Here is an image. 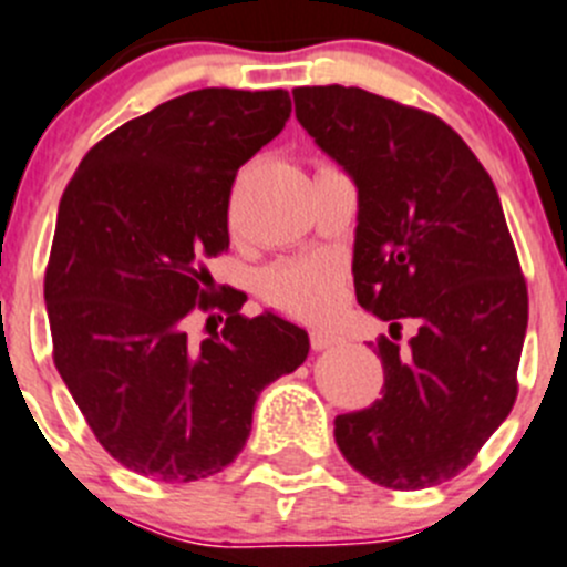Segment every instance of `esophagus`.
<instances>
[{
  "instance_id": "1",
  "label": "esophagus",
  "mask_w": 567,
  "mask_h": 567,
  "mask_svg": "<svg viewBox=\"0 0 567 567\" xmlns=\"http://www.w3.org/2000/svg\"><path fill=\"white\" fill-rule=\"evenodd\" d=\"M339 342H342V337H339L337 331H328V328H317V331H311V348L315 350H328Z\"/></svg>"
}]
</instances>
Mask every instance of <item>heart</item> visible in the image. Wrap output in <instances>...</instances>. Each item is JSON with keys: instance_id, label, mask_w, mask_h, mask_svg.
I'll return each instance as SVG.
<instances>
[{"instance_id": "1", "label": "heart", "mask_w": 567, "mask_h": 567, "mask_svg": "<svg viewBox=\"0 0 567 567\" xmlns=\"http://www.w3.org/2000/svg\"><path fill=\"white\" fill-rule=\"evenodd\" d=\"M342 269L333 258H295L280 261L264 275V295L269 303L295 317H320L339 295Z\"/></svg>"}]
</instances>
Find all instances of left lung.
<instances>
[{
  "mask_svg": "<svg viewBox=\"0 0 567 567\" xmlns=\"http://www.w3.org/2000/svg\"><path fill=\"white\" fill-rule=\"evenodd\" d=\"M309 136L359 188L355 298L370 315L419 326L381 337L384 395L339 414L344 460L390 489L465 471L512 412L529 292L498 192L440 116L344 85L295 89Z\"/></svg>",
  "mask_w": 567,
  "mask_h": 567,
  "instance_id": "left-lung-1",
  "label": "left lung"
}]
</instances>
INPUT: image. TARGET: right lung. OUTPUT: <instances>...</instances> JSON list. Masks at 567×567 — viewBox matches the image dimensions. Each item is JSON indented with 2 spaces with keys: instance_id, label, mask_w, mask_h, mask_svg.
I'll list each match as a JSON object with an SVG mask.
<instances>
[{
  "instance_id": "right-lung-1",
  "label": "right lung",
  "mask_w": 567,
  "mask_h": 567,
  "mask_svg": "<svg viewBox=\"0 0 567 567\" xmlns=\"http://www.w3.org/2000/svg\"><path fill=\"white\" fill-rule=\"evenodd\" d=\"M289 113L284 89L188 91L100 138L63 192L44 275L52 359L127 471L199 482L228 467L258 392L309 355L303 328L245 317V295H219L206 267L230 245L236 172ZM214 308L226 326L194 343L187 317Z\"/></svg>"
}]
</instances>
